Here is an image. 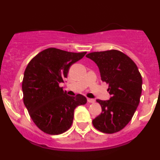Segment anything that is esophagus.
I'll list each match as a JSON object with an SVG mask.
<instances>
[{"label": "esophagus", "mask_w": 160, "mask_h": 160, "mask_svg": "<svg viewBox=\"0 0 160 160\" xmlns=\"http://www.w3.org/2000/svg\"><path fill=\"white\" fill-rule=\"evenodd\" d=\"M87 101H88V102H89V103H94L95 102V99H87Z\"/></svg>", "instance_id": "1"}]
</instances>
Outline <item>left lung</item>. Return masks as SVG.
<instances>
[{"mask_svg": "<svg viewBox=\"0 0 160 160\" xmlns=\"http://www.w3.org/2000/svg\"><path fill=\"white\" fill-rule=\"evenodd\" d=\"M86 57L97 64L111 95L109 100H96L102 113L93 120V126L103 133L119 132L130 122L140 102L142 75L134 61L119 50L92 52Z\"/></svg>", "mask_w": 160, "mask_h": 160, "instance_id": "left-lung-1", "label": "left lung"}]
</instances>
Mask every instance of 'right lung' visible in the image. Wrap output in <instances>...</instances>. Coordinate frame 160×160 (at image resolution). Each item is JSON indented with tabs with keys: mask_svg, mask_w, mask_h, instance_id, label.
<instances>
[{
	"mask_svg": "<svg viewBox=\"0 0 160 160\" xmlns=\"http://www.w3.org/2000/svg\"><path fill=\"white\" fill-rule=\"evenodd\" d=\"M85 53L51 47L38 53L27 65L22 86L23 102L33 122L45 133L60 134L68 130L75 109L87 102L82 95L68 96L59 86L71 66Z\"/></svg>",
	"mask_w": 160,
	"mask_h": 160,
	"instance_id": "right-lung-1",
	"label": "right lung"
}]
</instances>
